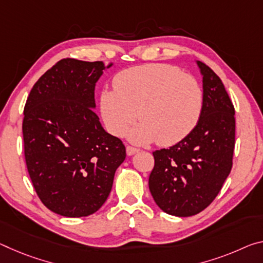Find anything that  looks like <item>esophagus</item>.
Segmentation results:
<instances>
[{
	"label": "esophagus",
	"instance_id": "34e87169",
	"mask_svg": "<svg viewBox=\"0 0 263 263\" xmlns=\"http://www.w3.org/2000/svg\"><path fill=\"white\" fill-rule=\"evenodd\" d=\"M138 151H139V149L136 148V147H132V146H127V147H126L127 156H133V154L137 153Z\"/></svg>",
	"mask_w": 263,
	"mask_h": 263
}]
</instances>
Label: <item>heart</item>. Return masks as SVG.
Wrapping results in <instances>:
<instances>
[{
	"label": "heart",
	"instance_id": "b5f03b06",
	"mask_svg": "<svg viewBox=\"0 0 263 263\" xmlns=\"http://www.w3.org/2000/svg\"><path fill=\"white\" fill-rule=\"evenodd\" d=\"M114 86L101 95L102 118L110 133L122 137L139 117L143 122L128 132L133 143L173 145L194 130L201 116V86L176 66H133L117 74Z\"/></svg>",
	"mask_w": 263,
	"mask_h": 263
}]
</instances>
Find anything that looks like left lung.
<instances>
[{
	"mask_svg": "<svg viewBox=\"0 0 263 263\" xmlns=\"http://www.w3.org/2000/svg\"><path fill=\"white\" fill-rule=\"evenodd\" d=\"M202 77L203 107L189 136L153 152L148 187L157 206L174 216L200 213L213 201L232 170L234 106L216 73L195 61Z\"/></svg>",
	"mask_w": 263,
	"mask_h": 263,
	"instance_id": "left-lung-1",
	"label": "left lung"
}]
</instances>
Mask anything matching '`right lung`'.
Instances as JSON below:
<instances>
[{"label": "right lung", "instance_id": "right-lung-1", "mask_svg": "<svg viewBox=\"0 0 263 263\" xmlns=\"http://www.w3.org/2000/svg\"><path fill=\"white\" fill-rule=\"evenodd\" d=\"M112 62L64 58L35 83L24 107V156L41 201L68 218L93 214L126 157L93 111L95 87Z\"/></svg>", "mask_w": 263, "mask_h": 263}]
</instances>
